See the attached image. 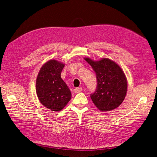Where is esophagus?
Segmentation results:
<instances>
[{
  "label": "esophagus",
  "instance_id": "obj_1",
  "mask_svg": "<svg viewBox=\"0 0 157 157\" xmlns=\"http://www.w3.org/2000/svg\"><path fill=\"white\" fill-rule=\"evenodd\" d=\"M82 91V87H76V88L74 89V91H75V93H80Z\"/></svg>",
  "mask_w": 157,
  "mask_h": 157
}]
</instances>
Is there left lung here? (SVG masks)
Returning a JSON list of instances; mask_svg holds the SVG:
<instances>
[{
  "instance_id": "1",
  "label": "left lung",
  "mask_w": 157,
  "mask_h": 157,
  "mask_svg": "<svg viewBox=\"0 0 157 157\" xmlns=\"http://www.w3.org/2000/svg\"><path fill=\"white\" fill-rule=\"evenodd\" d=\"M96 73L97 86L91 94L96 107L102 111H109L118 107L126 97L128 82L121 67L108 59L93 61L85 58Z\"/></svg>"
}]
</instances>
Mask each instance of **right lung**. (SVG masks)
Masks as SVG:
<instances>
[{
    "label": "right lung",
    "instance_id": "obj_1",
    "mask_svg": "<svg viewBox=\"0 0 157 157\" xmlns=\"http://www.w3.org/2000/svg\"><path fill=\"white\" fill-rule=\"evenodd\" d=\"M64 64L50 60L44 64L37 75L36 91L40 103L53 111L63 109L71 98V93L60 74Z\"/></svg>",
    "mask_w": 157,
    "mask_h": 157
}]
</instances>
